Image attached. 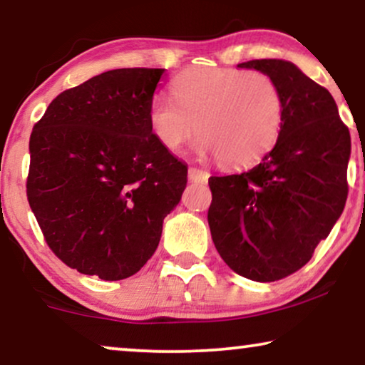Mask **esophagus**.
Here are the masks:
<instances>
[{"label": "esophagus", "mask_w": 365, "mask_h": 365, "mask_svg": "<svg viewBox=\"0 0 365 365\" xmlns=\"http://www.w3.org/2000/svg\"><path fill=\"white\" fill-rule=\"evenodd\" d=\"M187 178L191 182H207L209 173L204 171V169H199V168H189Z\"/></svg>", "instance_id": "1"}]
</instances>
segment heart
<instances>
[{
    "mask_svg": "<svg viewBox=\"0 0 365 365\" xmlns=\"http://www.w3.org/2000/svg\"><path fill=\"white\" fill-rule=\"evenodd\" d=\"M174 98L158 94L149 123L168 151L201 133L202 154L227 168H249L276 148L284 128V98L276 79L239 68H194L173 84Z\"/></svg>",
    "mask_w": 365,
    "mask_h": 365,
    "instance_id": "obj_1",
    "label": "heart"
}]
</instances>
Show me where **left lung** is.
<instances>
[{
    "instance_id": "8db88e82",
    "label": "left lung",
    "mask_w": 365,
    "mask_h": 365,
    "mask_svg": "<svg viewBox=\"0 0 365 365\" xmlns=\"http://www.w3.org/2000/svg\"><path fill=\"white\" fill-rule=\"evenodd\" d=\"M267 73L284 98L276 148L256 168L211 176L212 242L239 276L272 282L311 261L346 206L351 134L321 84L282 59L237 64Z\"/></svg>"
}]
</instances>
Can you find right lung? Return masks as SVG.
<instances>
[{
    "label": "right lung",
    "mask_w": 365,
    "mask_h": 365,
    "mask_svg": "<svg viewBox=\"0 0 365 365\" xmlns=\"http://www.w3.org/2000/svg\"><path fill=\"white\" fill-rule=\"evenodd\" d=\"M164 69L123 68L58 94L29 138L28 202L68 267L103 281L136 274L181 201L187 166L149 123Z\"/></svg>",
    "instance_id": "right-lung-1"
}]
</instances>
